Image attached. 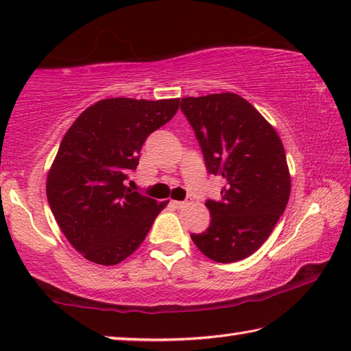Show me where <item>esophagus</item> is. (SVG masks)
<instances>
[{
    "label": "esophagus",
    "instance_id": "34e87169",
    "mask_svg": "<svg viewBox=\"0 0 351 351\" xmlns=\"http://www.w3.org/2000/svg\"><path fill=\"white\" fill-rule=\"evenodd\" d=\"M171 202H172V206H174L176 208H183V207H186L188 204H190L188 201H171Z\"/></svg>",
    "mask_w": 351,
    "mask_h": 351
}]
</instances>
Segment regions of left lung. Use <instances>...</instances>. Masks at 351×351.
<instances>
[{
	"label": "left lung",
	"mask_w": 351,
	"mask_h": 351,
	"mask_svg": "<svg viewBox=\"0 0 351 351\" xmlns=\"http://www.w3.org/2000/svg\"><path fill=\"white\" fill-rule=\"evenodd\" d=\"M180 110L201 144L207 171L224 179L221 201H207L210 226L191 240L219 263L250 257L287 207L290 172L281 138L243 97H185Z\"/></svg>",
	"instance_id": "left-lung-1"
}]
</instances>
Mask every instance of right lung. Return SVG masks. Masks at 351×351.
<instances>
[{
	"label": "right lung",
	"instance_id": "1",
	"mask_svg": "<svg viewBox=\"0 0 351 351\" xmlns=\"http://www.w3.org/2000/svg\"><path fill=\"white\" fill-rule=\"evenodd\" d=\"M180 99H104L77 117L47 176L56 223L88 261L116 265L143 243L169 201L125 186L150 133L169 122Z\"/></svg>",
	"mask_w": 351,
	"mask_h": 351
}]
</instances>
